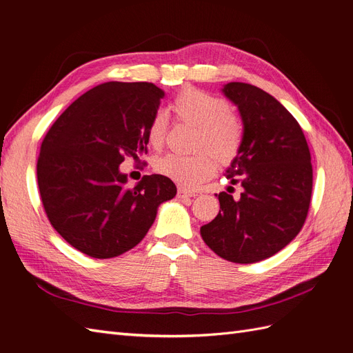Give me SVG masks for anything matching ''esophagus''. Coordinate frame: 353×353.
I'll return each mask as SVG.
<instances>
[{
	"label": "esophagus",
	"mask_w": 353,
	"mask_h": 353,
	"mask_svg": "<svg viewBox=\"0 0 353 353\" xmlns=\"http://www.w3.org/2000/svg\"><path fill=\"white\" fill-rule=\"evenodd\" d=\"M176 196H178V199L196 197V194H194V193H190V191H187V190H184V188H178V191H176Z\"/></svg>",
	"instance_id": "1"
}]
</instances>
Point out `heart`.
I'll return each mask as SVG.
<instances>
[{
    "mask_svg": "<svg viewBox=\"0 0 353 353\" xmlns=\"http://www.w3.org/2000/svg\"><path fill=\"white\" fill-rule=\"evenodd\" d=\"M170 108L179 121L196 126L194 145L206 147L208 150H200L191 156L166 153L153 160V169L159 175L191 188L213 175L216 169L215 157L219 162L227 163L237 156L243 138L241 125L231 113L225 100L197 88L181 91ZM166 131L168 116L163 112H157L147 130L150 145L154 148L162 147Z\"/></svg>",
    "mask_w": 353,
    "mask_h": 353,
    "instance_id": "obj_1",
    "label": "heart"
}]
</instances>
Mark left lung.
<instances>
[{"instance_id":"left-lung-1","label":"left lung","mask_w":353,"mask_h":353,"mask_svg":"<svg viewBox=\"0 0 353 353\" xmlns=\"http://www.w3.org/2000/svg\"><path fill=\"white\" fill-rule=\"evenodd\" d=\"M222 92L243 121L240 150L225 170L243 191L239 199L215 194L219 213L200 234L222 259L254 263L302 230L312 194L311 153L301 125L271 94L244 82L223 85Z\"/></svg>"}]
</instances>
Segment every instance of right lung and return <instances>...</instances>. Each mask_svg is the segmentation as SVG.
Returning a JSON list of instances; mask_svg holds the SVG:
<instances>
[{
    "instance_id": "1",
    "label": "right lung",
    "mask_w": 353,
    "mask_h": 353,
    "mask_svg": "<svg viewBox=\"0 0 353 353\" xmlns=\"http://www.w3.org/2000/svg\"><path fill=\"white\" fill-rule=\"evenodd\" d=\"M165 92L150 82H105L73 101L50 128L37 163L48 221L74 249L97 259L140 243L175 184L144 175L134 188L119 170L147 152V130Z\"/></svg>"
}]
</instances>
